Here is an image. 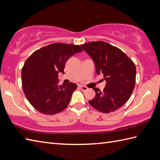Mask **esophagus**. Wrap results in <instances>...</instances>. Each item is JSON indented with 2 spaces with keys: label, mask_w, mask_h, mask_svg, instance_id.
<instances>
[{
  "label": "esophagus",
  "mask_w": 160,
  "mask_h": 160,
  "mask_svg": "<svg viewBox=\"0 0 160 160\" xmlns=\"http://www.w3.org/2000/svg\"><path fill=\"white\" fill-rule=\"evenodd\" d=\"M80 88L81 89H82V90L83 91H86L87 90V89H88L87 87H85V86H83V85H80Z\"/></svg>",
  "instance_id": "obj_1"
}]
</instances>
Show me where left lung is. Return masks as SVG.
Returning <instances> with one entry per match:
<instances>
[{
	"label": "left lung",
	"instance_id": "left-lung-1",
	"mask_svg": "<svg viewBox=\"0 0 160 160\" xmlns=\"http://www.w3.org/2000/svg\"><path fill=\"white\" fill-rule=\"evenodd\" d=\"M95 64L98 75L107 81L102 92L93 88L96 96L89 100L91 106L102 112L119 109L130 98L136 82V67L122 50L104 41H92L81 45Z\"/></svg>",
	"mask_w": 160,
	"mask_h": 160
}]
</instances>
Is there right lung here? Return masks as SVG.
I'll list each match as a JSON object with an SVG mask.
<instances>
[{"label": "right lung", "instance_id": "1", "mask_svg": "<svg viewBox=\"0 0 160 160\" xmlns=\"http://www.w3.org/2000/svg\"><path fill=\"white\" fill-rule=\"evenodd\" d=\"M81 52L79 45L56 42L35 51L26 60L22 70V88L37 111L53 115L67 107L77 85L73 83L58 85V75L64 72L70 57Z\"/></svg>", "mask_w": 160, "mask_h": 160}]
</instances>
